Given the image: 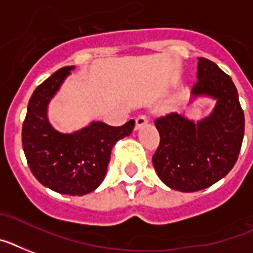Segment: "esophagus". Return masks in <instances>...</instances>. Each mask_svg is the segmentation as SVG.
<instances>
[{
    "instance_id": "34e87169",
    "label": "esophagus",
    "mask_w": 253,
    "mask_h": 253,
    "mask_svg": "<svg viewBox=\"0 0 253 253\" xmlns=\"http://www.w3.org/2000/svg\"><path fill=\"white\" fill-rule=\"evenodd\" d=\"M148 123V118L145 116H139L136 118V125H135V128L136 130H139V128H141L143 126H145Z\"/></svg>"
}]
</instances>
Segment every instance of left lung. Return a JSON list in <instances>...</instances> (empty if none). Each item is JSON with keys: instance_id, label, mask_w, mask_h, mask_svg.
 Wrapping results in <instances>:
<instances>
[{"instance_id": "left-lung-1", "label": "left lung", "mask_w": 253, "mask_h": 253, "mask_svg": "<svg viewBox=\"0 0 253 253\" xmlns=\"http://www.w3.org/2000/svg\"><path fill=\"white\" fill-rule=\"evenodd\" d=\"M191 101L211 97L215 105L200 121L170 113L157 118L160 145L152 162L160 179L180 192L211 187L233 169L244 136V113L231 78L207 58H198Z\"/></svg>"}]
</instances>
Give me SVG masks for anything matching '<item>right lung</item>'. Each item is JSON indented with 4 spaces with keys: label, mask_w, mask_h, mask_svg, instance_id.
<instances>
[{
    "label": "right lung",
    "mask_w": 253,
    "mask_h": 253,
    "mask_svg": "<svg viewBox=\"0 0 253 253\" xmlns=\"http://www.w3.org/2000/svg\"><path fill=\"white\" fill-rule=\"evenodd\" d=\"M74 66L55 71L34 91L22 128V144L35 178L63 195L83 196L105 178L110 153L117 141L128 136L135 121L113 127L92 122L71 133L59 132L48 120V105Z\"/></svg>",
    "instance_id": "obj_1"
}]
</instances>
